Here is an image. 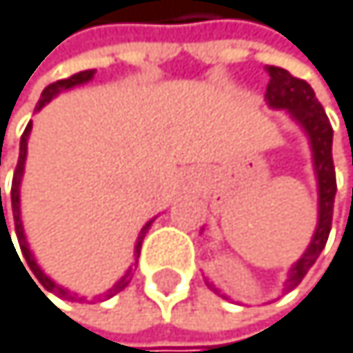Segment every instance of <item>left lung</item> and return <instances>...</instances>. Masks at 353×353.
<instances>
[{
	"instance_id": "left-lung-1",
	"label": "left lung",
	"mask_w": 353,
	"mask_h": 353,
	"mask_svg": "<svg viewBox=\"0 0 353 353\" xmlns=\"http://www.w3.org/2000/svg\"><path fill=\"white\" fill-rule=\"evenodd\" d=\"M265 72L270 77V83L265 88V103L274 111H287L292 122H296L302 128V132L307 134L317 180V227L313 231V238L307 250L287 270V279L283 283V294H287L300 285V281L311 270V265L317 261L319 253L328 242L336 194V178L332 165V126L307 81L296 79L287 70L276 66H265ZM205 285L221 298L229 300V296L219 290L214 281L205 279Z\"/></svg>"
}]
</instances>
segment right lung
<instances>
[{
    "instance_id": "right-lung-1",
    "label": "right lung",
    "mask_w": 353,
    "mask_h": 353,
    "mask_svg": "<svg viewBox=\"0 0 353 353\" xmlns=\"http://www.w3.org/2000/svg\"><path fill=\"white\" fill-rule=\"evenodd\" d=\"M94 74H96V70H83V72L72 74L70 79H61V81H57V83H51L49 88H44V92H42V96H40V100H38V105H36V111H40L44 105H49L57 94L68 92V90L77 88V85H83V83L92 81V79H94ZM30 132H32V122L27 124V128H25V132H23V137H21L19 163H17V169H14V180H12V190H10V203H12V216H14V234H17V240H19V246H21V253H23V259H25L27 268H30V270L34 272V276L42 283V287H44L46 292H51V294H55L57 298H63V300L85 302V300H88V296H81V294H77V292H70L68 287H63V285L55 283L49 274H46V272L42 270L40 263H38V259H36V257H34V253H32L30 242H27V236H25V227H23V219H21V182H23V173H25L27 141H30ZM0 203H1V197H0ZM152 223H154V219H150V221L141 227V231H139V236H137V242H134V263H130V265H128V270H126L122 276H119V279L109 287V290H107L105 294H100V296H96V298H113L115 294L122 292L124 287H128V283L132 281V270H134L137 259H139V250H141V242H143V238H145V234H148V229L152 227ZM1 234H6V240H8V242H12L10 231H8V225H6V216H3V205H1L0 238H1ZM12 248H14V244H12ZM19 261H21V257H19ZM21 265H23V261H21ZM23 268H25V265H23ZM27 268H25V272H27ZM27 274H30V272H27ZM30 276H32V274H30ZM32 281H34V279H32ZM34 285H36V281H34ZM36 287H38V285H36ZM38 290H40V287H38ZM40 292H42V290H40ZM42 294H44V292H42Z\"/></svg>"
}]
</instances>
